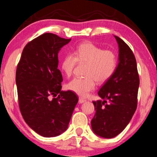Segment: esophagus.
Instances as JSON below:
<instances>
[{"instance_id": "1", "label": "esophagus", "mask_w": 157, "mask_h": 157, "mask_svg": "<svg viewBox=\"0 0 157 157\" xmlns=\"http://www.w3.org/2000/svg\"><path fill=\"white\" fill-rule=\"evenodd\" d=\"M86 102V100L85 99L82 98H78V103L79 104H83V103Z\"/></svg>"}]
</instances>
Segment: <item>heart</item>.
<instances>
[{"mask_svg": "<svg viewBox=\"0 0 157 157\" xmlns=\"http://www.w3.org/2000/svg\"><path fill=\"white\" fill-rule=\"evenodd\" d=\"M77 62L86 63L84 78H75L67 84V89L79 96L85 97L95 89L96 82H106L115 73L117 58L111 51L104 50L89 42L78 45L73 54L64 56L61 62L62 71L70 77Z\"/></svg>", "mask_w": 157, "mask_h": 157, "instance_id": "heart-1", "label": "heart"}]
</instances>
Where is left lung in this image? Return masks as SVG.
<instances>
[{
  "label": "left lung",
  "mask_w": 157,
  "mask_h": 157,
  "mask_svg": "<svg viewBox=\"0 0 157 157\" xmlns=\"http://www.w3.org/2000/svg\"><path fill=\"white\" fill-rule=\"evenodd\" d=\"M114 36L119 48L118 64L98 93L103 101L93 102L95 113L91 121L94 133L108 139L118 135L129 123L137 109L140 85L133 52L123 40Z\"/></svg>",
  "instance_id": "obj_1"
}]
</instances>
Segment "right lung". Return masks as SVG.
Here are the masks:
<instances>
[{
    "label": "right lung",
    "instance_id": "right-lung-1",
    "mask_svg": "<svg viewBox=\"0 0 157 157\" xmlns=\"http://www.w3.org/2000/svg\"><path fill=\"white\" fill-rule=\"evenodd\" d=\"M71 40L51 33L40 35L25 46L17 67L20 112L42 137H56L67 130L78 103L74 93L61 90L63 79L58 69V53Z\"/></svg>",
    "mask_w": 157,
    "mask_h": 157
}]
</instances>
